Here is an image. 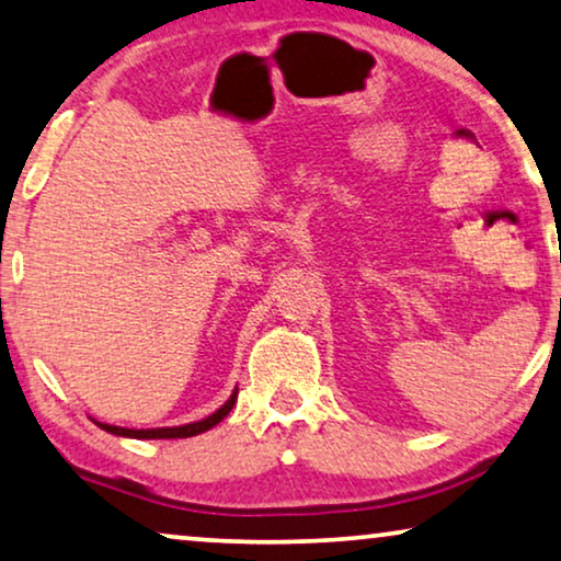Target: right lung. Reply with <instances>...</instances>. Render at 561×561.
Returning <instances> with one entry per match:
<instances>
[{"instance_id": "right-lung-1", "label": "right lung", "mask_w": 561, "mask_h": 561, "mask_svg": "<svg viewBox=\"0 0 561 561\" xmlns=\"http://www.w3.org/2000/svg\"><path fill=\"white\" fill-rule=\"evenodd\" d=\"M236 393L233 397L226 401L224 407L218 409V412H213L210 416H205V420L201 422H193V424H183V427H160V430H124V427H114V424H101L96 422L101 430L112 432V435H119V437H137V439H175V437H195L201 435V432H208L210 427H216V424L224 420V416H228V412H231L233 404H236Z\"/></svg>"}]
</instances>
